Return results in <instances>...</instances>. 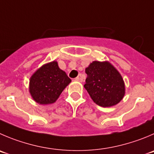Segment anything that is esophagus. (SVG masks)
<instances>
[{
	"instance_id": "1",
	"label": "esophagus",
	"mask_w": 154,
	"mask_h": 154,
	"mask_svg": "<svg viewBox=\"0 0 154 154\" xmlns=\"http://www.w3.org/2000/svg\"><path fill=\"white\" fill-rule=\"evenodd\" d=\"M75 79L77 80V81H79V82H82V74H79V75L77 77L75 78Z\"/></svg>"
}]
</instances>
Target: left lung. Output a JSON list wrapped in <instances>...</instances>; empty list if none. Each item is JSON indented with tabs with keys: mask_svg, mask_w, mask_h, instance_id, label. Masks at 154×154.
I'll list each match as a JSON object with an SVG mask.
<instances>
[{
	"mask_svg": "<svg viewBox=\"0 0 154 154\" xmlns=\"http://www.w3.org/2000/svg\"><path fill=\"white\" fill-rule=\"evenodd\" d=\"M84 87L95 103L103 107L117 104L125 95L122 76L108 62L94 61L85 69Z\"/></svg>",
	"mask_w": 154,
	"mask_h": 154,
	"instance_id": "left-lung-1",
	"label": "left lung"
}]
</instances>
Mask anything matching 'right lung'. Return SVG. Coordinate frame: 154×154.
Returning <instances> with one entry per match:
<instances>
[{"instance_id":"add662e5","label":"right lung","mask_w":154,"mask_h":154,"mask_svg":"<svg viewBox=\"0 0 154 154\" xmlns=\"http://www.w3.org/2000/svg\"><path fill=\"white\" fill-rule=\"evenodd\" d=\"M71 82L66 73L53 61L38 69L30 79L29 91L37 103L50 104L57 100Z\"/></svg>"}]
</instances>
